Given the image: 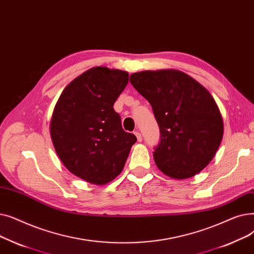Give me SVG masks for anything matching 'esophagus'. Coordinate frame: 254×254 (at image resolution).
I'll return each instance as SVG.
<instances>
[{
  "label": "esophagus",
  "mask_w": 254,
  "mask_h": 254,
  "mask_svg": "<svg viewBox=\"0 0 254 254\" xmlns=\"http://www.w3.org/2000/svg\"><path fill=\"white\" fill-rule=\"evenodd\" d=\"M134 134H135V136H136V138H137V140H138V141H141V140H142V136H141V134H140V132H139V131H137V130H136V131L134 132Z\"/></svg>",
  "instance_id": "34e87169"
}]
</instances>
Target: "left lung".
<instances>
[{
	"label": "left lung",
	"instance_id": "left-lung-1",
	"mask_svg": "<svg viewBox=\"0 0 254 254\" xmlns=\"http://www.w3.org/2000/svg\"><path fill=\"white\" fill-rule=\"evenodd\" d=\"M130 82L150 102L158 123L160 140L153 156L159 170L175 179L203 170L223 135L219 108L209 91L178 70L137 72Z\"/></svg>",
	"mask_w": 254,
	"mask_h": 254
}]
</instances>
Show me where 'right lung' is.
<instances>
[{"label": "right lung", "instance_id": "add662e5", "mask_svg": "<svg viewBox=\"0 0 254 254\" xmlns=\"http://www.w3.org/2000/svg\"><path fill=\"white\" fill-rule=\"evenodd\" d=\"M126 71L94 67L72 80L56 104L51 136L72 174L96 185L122 172L136 136L124 131L114 104L128 83Z\"/></svg>", "mask_w": 254, "mask_h": 254}]
</instances>
